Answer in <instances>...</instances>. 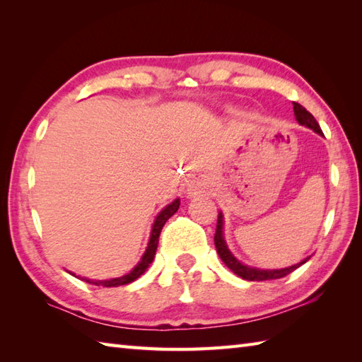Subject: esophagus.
Masks as SVG:
<instances>
[{"mask_svg": "<svg viewBox=\"0 0 362 362\" xmlns=\"http://www.w3.org/2000/svg\"><path fill=\"white\" fill-rule=\"evenodd\" d=\"M197 193H201V185H199V183H193V185L188 188V194L189 196H196Z\"/></svg>", "mask_w": 362, "mask_h": 362, "instance_id": "34e87169", "label": "esophagus"}]
</instances>
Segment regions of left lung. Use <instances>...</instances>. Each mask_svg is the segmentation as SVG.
I'll list each match as a JSON object with an SVG mask.
<instances>
[{
    "label": "left lung",
    "instance_id": "8db88e82",
    "mask_svg": "<svg viewBox=\"0 0 362 362\" xmlns=\"http://www.w3.org/2000/svg\"><path fill=\"white\" fill-rule=\"evenodd\" d=\"M294 105V115L297 121L300 124H303L306 127L313 129L314 132H317L320 135L322 134V129L319 126V122L316 121V118L313 117V115L305 109L303 105H300L298 103H292ZM214 245H216V250L219 253L221 259L224 261L226 266L230 269V271L235 272L238 276H241L244 280H249V281H266V280H275V279H281V276H286L288 274L294 272L297 267L302 266L303 263H306L310 258H305L302 263L294 264L291 267L286 269H275V271H263V269H255V267H249V266H244L241 264L240 261H238L230 250L227 249L226 241H224V236H222V214L218 216V226H216V233H214Z\"/></svg>",
    "mask_w": 362,
    "mask_h": 362
}]
</instances>
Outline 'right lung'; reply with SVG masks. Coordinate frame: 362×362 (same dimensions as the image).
Wrapping results in <instances>:
<instances>
[{"label":"right lung","mask_w":362,"mask_h":362,"mask_svg":"<svg viewBox=\"0 0 362 362\" xmlns=\"http://www.w3.org/2000/svg\"><path fill=\"white\" fill-rule=\"evenodd\" d=\"M179 205H180V201L179 199H175V201L173 204H169L166 209H163L160 211V214L157 216L156 222H153V227H152V233H151V240H149V245L148 249H146L144 255L141 258L140 263H138L132 272H129L127 275L124 276H119V279H113V280H104V281H95V280H87L83 279L87 283H91V284H96V286H105V288H112V286H122V284H127V283H132L135 281L138 276H140L146 269L149 267V264L152 263L153 259V255H156V250H157V245H158V236H160V232L161 228H163L165 222L173 216V214L179 210Z\"/></svg>","instance_id":"1"}]
</instances>
